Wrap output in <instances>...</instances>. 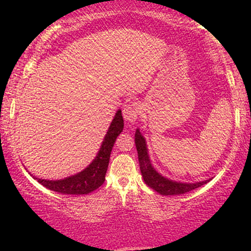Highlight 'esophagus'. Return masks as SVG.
Segmentation results:
<instances>
[{
	"label": "esophagus",
	"mask_w": 251,
	"mask_h": 251,
	"mask_svg": "<svg viewBox=\"0 0 251 251\" xmlns=\"http://www.w3.org/2000/svg\"><path fill=\"white\" fill-rule=\"evenodd\" d=\"M140 113V105L138 102H129L124 105L123 107V117L125 122L134 123L138 119Z\"/></svg>",
	"instance_id": "34e87169"
}]
</instances>
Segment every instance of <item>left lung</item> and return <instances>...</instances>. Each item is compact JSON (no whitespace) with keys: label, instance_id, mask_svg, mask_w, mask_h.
Wrapping results in <instances>:
<instances>
[{"label":"left lung","instance_id":"obj_1","mask_svg":"<svg viewBox=\"0 0 251 251\" xmlns=\"http://www.w3.org/2000/svg\"><path fill=\"white\" fill-rule=\"evenodd\" d=\"M134 142L135 148L138 151V159H139L140 171H142L144 181L150 186L157 191L158 194L165 195V196H174V195H183L186 192L195 190L200 186L204 185L208 183V180L200 181V183H179V181H175L168 178L163 177L162 175L158 174L155 171L153 166H152L151 160H150L148 148H146V142L144 139L139 129L135 131L134 134Z\"/></svg>","mask_w":251,"mask_h":251}]
</instances>
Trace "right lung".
<instances>
[{
	"instance_id": "obj_1",
	"label": "right lung",
	"mask_w": 251,
	"mask_h": 251,
	"mask_svg": "<svg viewBox=\"0 0 251 251\" xmlns=\"http://www.w3.org/2000/svg\"><path fill=\"white\" fill-rule=\"evenodd\" d=\"M124 119L122 111H118L116 117L112 120L105 139L101 144L96 159L93 160L85 170L79 174L71 176L60 180H47L36 178L40 184L51 191L60 192L63 195H87L97 190L105 181L106 171H107L109 155L116 143L117 137L123 132Z\"/></svg>"
}]
</instances>
